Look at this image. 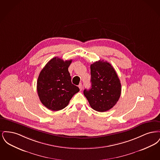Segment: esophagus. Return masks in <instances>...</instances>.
I'll return each mask as SVG.
<instances>
[{"mask_svg": "<svg viewBox=\"0 0 160 160\" xmlns=\"http://www.w3.org/2000/svg\"><path fill=\"white\" fill-rule=\"evenodd\" d=\"M78 88H79L80 90V91H82V89H83V85H82L81 83L79 84V85H78Z\"/></svg>", "mask_w": 160, "mask_h": 160, "instance_id": "esophagus-1", "label": "esophagus"}]
</instances>
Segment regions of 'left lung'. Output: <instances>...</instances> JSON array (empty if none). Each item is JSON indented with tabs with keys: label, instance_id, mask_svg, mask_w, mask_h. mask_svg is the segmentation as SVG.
I'll return each mask as SVG.
<instances>
[{
	"label": "left lung",
	"instance_id": "obj_1",
	"mask_svg": "<svg viewBox=\"0 0 160 160\" xmlns=\"http://www.w3.org/2000/svg\"><path fill=\"white\" fill-rule=\"evenodd\" d=\"M91 88L84 89V96L92 108L99 112L111 109L120 98L121 84L113 67L107 61L91 65Z\"/></svg>",
	"mask_w": 160,
	"mask_h": 160
}]
</instances>
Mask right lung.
Listing matches in <instances>:
<instances>
[{
	"instance_id": "obj_1",
	"label": "right lung",
	"mask_w": 160,
	"mask_h": 160,
	"mask_svg": "<svg viewBox=\"0 0 160 160\" xmlns=\"http://www.w3.org/2000/svg\"><path fill=\"white\" fill-rule=\"evenodd\" d=\"M72 60L64 61L55 57L39 73L37 81L38 97L48 109L58 111L68 106L79 88L71 82L68 71Z\"/></svg>"
}]
</instances>
